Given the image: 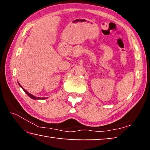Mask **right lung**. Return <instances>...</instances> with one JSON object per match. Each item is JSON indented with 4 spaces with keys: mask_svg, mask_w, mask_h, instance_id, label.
<instances>
[{
    "mask_svg": "<svg viewBox=\"0 0 150 150\" xmlns=\"http://www.w3.org/2000/svg\"><path fill=\"white\" fill-rule=\"evenodd\" d=\"M18 85H19L20 87H21V88H22V89L24 90V92L26 93L27 94V95L29 96V97H30V98H32V99H34V100H38V99H46V98H47H47H40V97H36V96H34V95H32V94L29 93L28 92V91H26V90H25L24 88L23 87H22L21 85H20V84L19 83H18Z\"/></svg>",
    "mask_w": 150,
    "mask_h": 150,
    "instance_id": "1",
    "label": "right lung"
}]
</instances>
